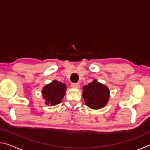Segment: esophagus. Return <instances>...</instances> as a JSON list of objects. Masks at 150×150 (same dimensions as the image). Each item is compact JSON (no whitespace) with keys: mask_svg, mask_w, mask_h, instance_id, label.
<instances>
[{"mask_svg":"<svg viewBox=\"0 0 150 150\" xmlns=\"http://www.w3.org/2000/svg\"><path fill=\"white\" fill-rule=\"evenodd\" d=\"M71 87H74V88H79L80 87V85H79V83H71Z\"/></svg>","mask_w":150,"mask_h":150,"instance_id":"34e87169","label":"esophagus"}]
</instances>
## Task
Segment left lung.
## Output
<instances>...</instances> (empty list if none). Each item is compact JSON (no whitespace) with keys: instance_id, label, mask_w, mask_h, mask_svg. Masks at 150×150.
<instances>
[{"instance_id":"8db88e82","label":"left lung","mask_w":150,"mask_h":150,"mask_svg":"<svg viewBox=\"0 0 150 150\" xmlns=\"http://www.w3.org/2000/svg\"><path fill=\"white\" fill-rule=\"evenodd\" d=\"M83 97L86 105L92 109H99L105 106L109 98L108 88L97 81L94 80L83 87Z\"/></svg>"}]
</instances>
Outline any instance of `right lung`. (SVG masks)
Returning a JSON list of instances; mask_svg holds the SVG:
<instances>
[{"instance_id": "add662e5", "label": "right lung", "mask_w": 150, "mask_h": 150, "mask_svg": "<svg viewBox=\"0 0 150 150\" xmlns=\"http://www.w3.org/2000/svg\"><path fill=\"white\" fill-rule=\"evenodd\" d=\"M67 89L66 85L59 81L54 80L43 88L42 95L47 105L54 106L62 102Z\"/></svg>"}]
</instances>
